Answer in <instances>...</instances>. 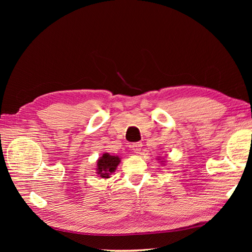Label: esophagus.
Masks as SVG:
<instances>
[{"label": "esophagus", "mask_w": 252, "mask_h": 252, "mask_svg": "<svg viewBox=\"0 0 252 252\" xmlns=\"http://www.w3.org/2000/svg\"><path fill=\"white\" fill-rule=\"evenodd\" d=\"M131 149L135 152V154H139L142 149V143L141 142H135L131 145Z\"/></svg>", "instance_id": "esophagus-1"}]
</instances>
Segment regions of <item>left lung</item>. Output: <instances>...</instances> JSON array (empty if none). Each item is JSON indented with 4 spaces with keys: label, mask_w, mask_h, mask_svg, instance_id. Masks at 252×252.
<instances>
[{
    "label": "left lung",
    "mask_w": 252,
    "mask_h": 252,
    "mask_svg": "<svg viewBox=\"0 0 252 252\" xmlns=\"http://www.w3.org/2000/svg\"><path fill=\"white\" fill-rule=\"evenodd\" d=\"M162 162H163V161H162Z\"/></svg>",
    "instance_id": "8db88e82"
}]
</instances>
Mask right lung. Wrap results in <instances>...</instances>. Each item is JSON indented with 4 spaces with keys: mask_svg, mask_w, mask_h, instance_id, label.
<instances>
[{
    "mask_svg": "<svg viewBox=\"0 0 252 252\" xmlns=\"http://www.w3.org/2000/svg\"><path fill=\"white\" fill-rule=\"evenodd\" d=\"M121 162V158L118 156H111L104 154L96 163V172L103 179H108L116 171L118 165Z\"/></svg>",
    "mask_w": 252,
    "mask_h": 252,
    "instance_id": "right-lung-1",
    "label": "right lung"
}]
</instances>
